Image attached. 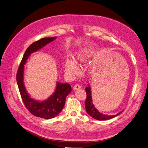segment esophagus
<instances>
[{"mask_svg":"<svg viewBox=\"0 0 148 148\" xmlns=\"http://www.w3.org/2000/svg\"><path fill=\"white\" fill-rule=\"evenodd\" d=\"M80 88H81V86L79 84H75L73 87V90H74V91H75V90H77L80 89Z\"/></svg>","mask_w":148,"mask_h":148,"instance_id":"esophagus-1","label":"esophagus"}]
</instances>
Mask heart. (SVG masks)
I'll list each match as a JSON object with an SVG mask.
<instances>
[{
  "mask_svg": "<svg viewBox=\"0 0 148 148\" xmlns=\"http://www.w3.org/2000/svg\"><path fill=\"white\" fill-rule=\"evenodd\" d=\"M88 56L89 53L87 51L80 52L77 55V61L80 63H84V62L87 61ZM64 69L66 73L71 75L77 74L79 71L77 65L76 64L75 61L71 59H68L66 61Z\"/></svg>",
  "mask_w": 148,
  "mask_h": 148,
  "instance_id": "b5f03b06",
  "label": "heart"
}]
</instances>
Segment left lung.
I'll list each match as a JSON object with an SVG mask.
<instances>
[{"label":"left lung","instance_id":"left-lung-1","mask_svg":"<svg viewBox=\"0 0 148 148\" xmlns=\"http://www.w3.org/2000/svg\"><path fill=\"white\" fill-rule=\"evenodd\" d=\"M85 91H86V93H87V98H86V100H85V109H86L87 112L93 119H97V120H98V121L109 120V119H111L117 116L123 111V110L121 112L117 114L116 115H112V116H108V115H106V114H104L99 112L97 109L95 108L94 104L92 102V93H91L92 92H91V88H90V85H88V87L85 88Z\"/></svg>","mask_w":148,"mask_h":148}]
</instances>
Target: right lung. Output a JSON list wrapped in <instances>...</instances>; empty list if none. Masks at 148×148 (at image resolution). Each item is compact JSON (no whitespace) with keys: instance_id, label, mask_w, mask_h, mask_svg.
I'll use <instances>...</instances> for the list:
<instances>
[{"instance_id":"right-lung-1","label":"right lung","mask_w":148,"mask_h":148,"mask_svg":"<svg viewBox=\"0 0 148 148\" xmlns=\"http://www.w3.org/2000/svg\"><path fill=\"white\" fill-rule=\"evenodd\" d=\"M56 39V37L42 38L32 44L26 49L19 66L16 81L20 90L21 97L26 108L32 114L45 119H50L58 116L63 109L66 97L71 92V87L69 84L57 82L55 91L45 101H37L32 98L27 93L24 84V66L26 64L28 57L35 51H37L49 43Z\"/></svg>"}]
</instances>
